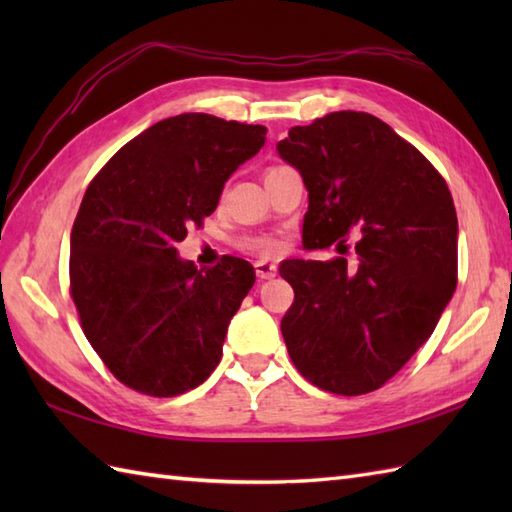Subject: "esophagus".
<instances>
[{"label": "esophagus", "mask_w": 512, "mask_h": 512, "mask_svg": "<svg viewBox=\"0 0 512 512\" xmlns=\"http://www.w3.org/2000/svg\"><path fill=\"white\" fill-rule=\"evenodd\" d=\"M255 273L259 279H273L277 275V266L270 262H255Z\"/></svg>", "instance_id": "34e87169"}]
</instances>
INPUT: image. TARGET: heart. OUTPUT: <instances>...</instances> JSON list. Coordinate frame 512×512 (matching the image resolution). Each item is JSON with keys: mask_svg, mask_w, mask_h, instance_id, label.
Wrapping results in <instances>:
<instances>
[{"mask_svg": "<svg viewBox=\"0 0 512 512\" xmlns=\"http://www.w3.org/2000/svg\"><path fill=\"white\" fill-rule=\"evenodd\" d=\"M237 246L246 250V253H253L259 257H270V255H277L279 250V242L275 237H268V235H244L237 239Z\"/></svg>", "mask_w": 512, "mask_h": 512, "instance_id": "1", "label": "heart"}]
</instances>
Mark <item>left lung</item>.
Masks as SVG:
<instances>
[{
    "label": "left lung",
    "mask_w": 512,
    "mask_h": 512,
    "mask_svg": "<svg viewBox=\"0 0 512 512\" xmlns=\"http://www.w3.org/2000/svg\"><path fill=\"white\" fill-rule=\"evenodd\" d=\"M277 151L308 189L303 246L341 253L279 266L295 290L281 319L288 354L319 389L369 394L418 352L453 297L458 217L449 187L416 147L365 112L292 127Z\"/></svg>",
    "instance_id": "1"
}]
</instances>
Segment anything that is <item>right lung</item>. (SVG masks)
Returning a JSON list of instances; mask_svg holds the SVG:
<instances>
[{
	"mask_svg": "<svg viewBox=\"0 0 512 512\" xmlns=\"http://www.w3.org/2000/svg\"><path fill=\"white\" fill-rule=\"evenodd\" d=\"M264 143V125L171 116L129 140L90 182L70 235V295L94 352L123 385L171 398L220 363L255 268L224 257L198 270L176 242L202 226L224 182Z\"/></svg>",
	"mask_w": 512,
	"mask_h": 512,
	"instance_id": "1",
	"label": "right lung"
}]
</instances>
